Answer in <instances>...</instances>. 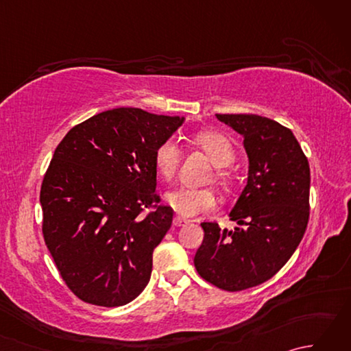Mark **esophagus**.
Listing matches in <instances>:
<instances>
[{
	"label": "esophagus",
	"mask_w": 351,
	"mask_h": 351,
	"mask_svg": "<svg viewBox=\"0 0 351 351\" xmlns=\"http://www.w3.org/2000/svg\"><path fill=\"white\" fill-rule=\"evenodd\" d=\"M185 223H189L187 219L181 217V215H175V219H173V225H175V226H184Z\"/></svg>",
	"instance_id": "obj_1"
}]
</instances>
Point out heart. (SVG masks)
Wrapping results in <instances>:
<instances>
[{
  "label": "heart",
  "instance_id": "1",
  "mask_svg": "<svg viewBox=\"0 0 351 351\" xmlns=\"http://www.w3.org/2000/svg\"><path fill=\"white\" fill-rule=\"evenodd\" d=\"M193 141H195L196 146L202 149L208 155V158H210L217 167H228L229 164H232L235 160V149L232 143L220 132H197L196 136L193 137ZM180 147H178L173 140L162 141V143L155 149L154 154L156 173H158L162 180H170V178L175 175L178 164H180ZM217 182L221 187H228L230 182L228 171L223 169L217 171ZM166 202L169 206L173 208L178 214L185 215V217H195V215L213 211L215 205H217V199H215L214 193L208 189L178 187L166 193Z\"/></svg>",
  "mask_w": 351,
  "mask_h": 351
}]
</instances>
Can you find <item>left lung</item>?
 I'll return each instance as SVG.
<instances>
[{
	"mask_svg": "<svg viewBox=\"0 0 351 351\" xmlns=\"http://www.w3.org/2000/svg\"><path fill=\"white\" fill-rule=\"evenodd\" d=\"M241 134L247 184L230 211L244 228L204 221L196 252L200 278L225 291L256 287L278 273L300 244L309 220L311 170L294 134L258 114H215Z\"/></svg>",
	"mask_w": 351,
	"mask_h": 351,
	"instance_id": "8db88e82",
	"label": "left lung"
}]
</instances>
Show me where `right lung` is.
I'll list each match as a JSON object with an SVG mask.
<instances>
[{
	"label": "right lung",
	"instance_id": "add662e5",
	"mask_svg": "<svg viewBox=\"0 0 351 351\" xmlns=\"http://www.w3.org/2000/svg\"><path fill=\"white\" fill-rule=\"evenodd\" d=\"M184 117L113 108L73 126L43 176L45 244L78 299L116 308L132 302L152 273V253L173 210L156 195L155 149ZM146 207L153 211L143 215Z\"/></svg>",
	"mask_w": 351,
	"mask_h": 351
}]
</instances>
